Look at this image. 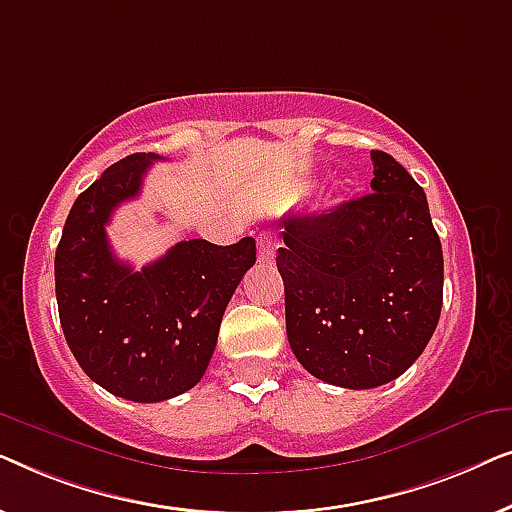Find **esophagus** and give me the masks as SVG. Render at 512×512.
I'll use <instances>...</instances> for the list:
<instances>
[{
    "label": "esophagus",
    "instance_id": "esophagus-1",
    "mask_svg": "<svg viewBox=\"0 0 512 512\" xmlns=\"http://www.w3.org/2000/svg\"><path fill=\"white\" fill-rule=\"evenodd\" d=\"M279 247V240L275 233H261V237H258V261L261 263H272V258H275V251Z\"/></svg>",
    "mask_w": 512,
    "mask_h": 512
}]
</instances>
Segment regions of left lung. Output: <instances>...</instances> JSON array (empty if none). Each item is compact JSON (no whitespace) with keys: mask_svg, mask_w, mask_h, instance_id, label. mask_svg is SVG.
Masks as SVG:
<instances>
[{"mask_svg":"<svg viewBox=\"0 0 512 512\" xmlns=\"http://www.w3.org/2000/svg\"><path fill=\"white\" fill-rule=\"evenodd\" d=\"M373 193L282 221L286 335L307 373L345 389L403 375L443 307V249L424 188L373 151Z\"/></svg>","mask_w":512,"mask_h":512,"instance_id":"left-lung-1","label":"left lung"}]
</instances>
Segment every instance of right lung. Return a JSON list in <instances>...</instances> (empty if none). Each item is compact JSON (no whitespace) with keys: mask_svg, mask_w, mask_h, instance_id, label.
Instances as JSON below:
<instances>
[{"mask_svg":"<svg viewBox=\"0 0 512 512\" xmlns=\"http://www.w3.org/2000/svg\"><path fill=\"white\" fill-rule=\"evenodd\" d=\"M156 153H132L76 198L55 251L62 333L90 380L135 403L193 389L212 359L223 312L256 263L254 237L230 247L184 240L132 270L109 247L114 209L137 198Z\"/></svg>","mask_w":512,"mask_h":512,"instance_id":"right-lung-1","label":"right lung"}]
</instances>
